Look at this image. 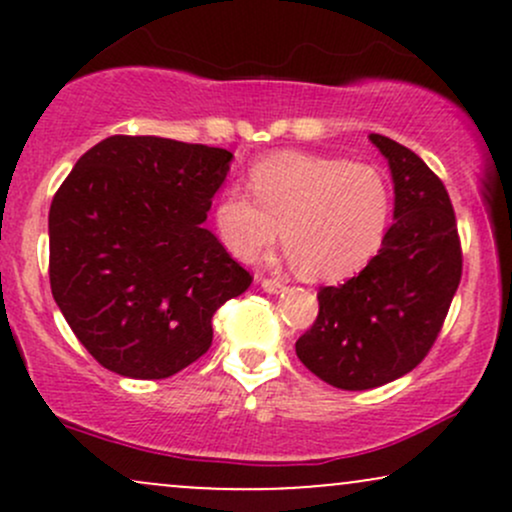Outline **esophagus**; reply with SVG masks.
Returning a JSON list of instances; mask_svg holds the SVG:
<instances>
[{
	"instance_id": "esophagus-1",
	"label": "esophagus",
	"mask_w": 512,
	"mask_h": 512,
	"mask_svg": "<svg viewBox=\"0 0 512 512\" xmlns=\"http://www.w3.org/2000/svg\"><path fill=\"white\" fill-rule=\"evenodd\" d=\"M260 286H262V291H267V293H281L286 289L284 281H279V279H260Z\"/></svg>"
}]
</instances>
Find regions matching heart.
<instances>
[{"label":"heart","mask_w":512,"mask_h":512,"mask_svg":"<svg viewBox=\"0 0 512 512\" xmlns=\"http://www.w3.org/2000/svg\"><path fill=\"white\" fill-rule=\"evenodd\" d=\"M250 192L216 199L214 228L240 262H252L279 238L310 281H342L383 248L392 190L383 170L346 158L276 154L250 170Z\"/></svg>","instance_id":"heart-1"}]
</instances>
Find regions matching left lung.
Instances as JSON below:
<instances>
[{
  "instance_id": "obj_1",
  "label": "left lung",
  "mask_w": 512,
  "mask_h": 512,
  "mask_svg": "<svg viewBox=\"0 0 512 512\" xmlns=\"http://www.w3.org/2000/svg\"><path fill=\"white\" fill-rule=\"evenodd\" d=\"M368 139L390 166L395 223L361 274L320 289L317 320L296 342L303 366L339 390H373L419 366L462 276L443 182L407 146L383 134Z\"/></svg>"
}]
</instances>
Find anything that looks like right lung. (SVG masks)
<instances>
[{
  "mask_svg": "<svg viewBox=\"0 0 512 512\" xmlns=\"http://www.w3.org/2000/svg\"><path fill=\"white\" fill-rule=\"evenodd\" d=\"M233 154L163 137L103 139L50 207V289L86 351L134 380L180 373L252 276L204 228Z\"/></svg>",
  "mask_w": 512,
  "mask_h": 512,
  "instance_id": "obj_1",
  "label": "right lung"
}]
</instances>
